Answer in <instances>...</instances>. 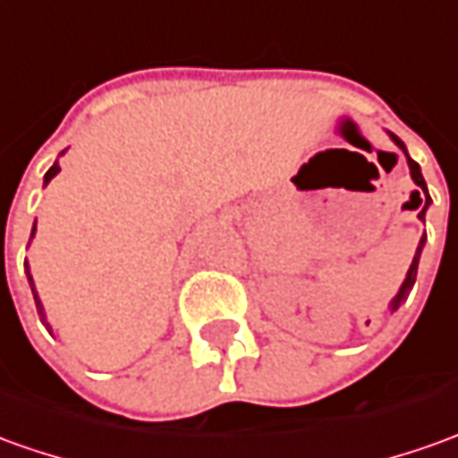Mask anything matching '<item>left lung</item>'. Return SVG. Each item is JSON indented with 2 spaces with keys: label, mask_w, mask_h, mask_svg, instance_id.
<instances>
[{
  "label": "left lung",
  "mask_w": 458,
  "mask_h": 458,
  "mask_svg": "<svg viewBox=\"0 0 458 458\" xmlns=\"http://www.w3.org/2000/svg\"><path fill=\"white\" fill-rule=\"evenodd\" d=\"M391 140L399 145L401 150L406 152V145L401 142L396 135H391ZM406 157H409V152H406ZM409 167H411V177H413V182L419 185L421 190H416V198H419V208H421V213H419V217L424 220V213H426V208H428V203H431V198H428V192H426V182H424V175H421V167H419V163H413L411 157H409ZM424 238H426V233H424ZM424 238H421V242H419V248H416V255H413V263H411V268H409V276H406V281H403V285H401V291L399 295L394 298V303H391V310H396V308L401 306V301L409 295V291L413 288V283H416V273H419V258H421V250H424Z\"/></svg>",
  "instance_id": "left-lung-1"
}]
</instances>
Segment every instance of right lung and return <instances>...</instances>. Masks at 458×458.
Returning <instances> with one entry per match:
<instances>
[{"label":"right lung","instance_id":"add662e5","mask_svg":"<svg viewBox=\"0 0 458 458\" xmlns=\"http://www.w3.org/2000/svg\"><path fill=\"white\" fill-rule=\"evenodd\" d=\"M59 173V165L55 163L52 165V167H49V170H47V175H45V185L47 182H49V180H52V177L57 175ZM32 235H34V230H32ZM24 266H27V263H24ZM27 276H30V270H27ZM30 285H32V293H34V303H37V313H39V316H42V318H45V313H42V303H39V298H37V291H34V283H32V276H30ZM47 326V323H45Z\"/></svg>","mask_w":458,"mask_h":458}]
</instances>
